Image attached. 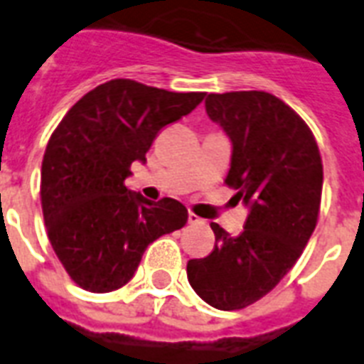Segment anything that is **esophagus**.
Wrapping results in <instances>:
<instances>
[{"instance_id": "34e87169", "label": "esophagus", "mask_w": 364, "mask_h": 364, "mask_svg": "<svg viewBox=\"0 0 364 364\" xmlns=\"http://www.w3.org/2000/svg\"><path fill=\"white\" fill-rule=\"evenodd\" d=\"M188 223L191 225H198V223H202V219L198 215H194V213H188Z\"/></svg>"}]
</instances>
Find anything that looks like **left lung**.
I'll list each match as a JSON object with an SVG mask.
<instances>
[{"instance_id":"1","label":"left lung","mask_w":364,"mask_h":364,"mask_svg":"<svg viewBox=\"0 0 364 364\" xmlns=\"http://www.w3.org/2000/svg\"><path fill=\"white\" fill-rule=\"evenodd\" d=\"M205 111L230 139L227 185L249 213L238 236L211 223L215 249L188 260L187 277L204 302L230 311L270 293L302 255L321 204L323 164L310 128L272 94H208Z\"/></svg>"}]
</instances>
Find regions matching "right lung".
<instances>
[{
    "mask_svg": "<svg viewBox=\"0 0 364 364\" xmlns=\"http://www.w3.org/2000/svg\"><path fill=\"white\" fill-rule=\"evenodd\" d=\"M204 92H168L113 79L85 94L48 139L41 166L47 234L65 272L90 293L130 282L149 243L185 227L187 208L126 187L160 128L188 115Z\"/></svg>",
    "mask_w": 364,
    "mask_h": 364,
    "instance_id": "add662e5",
    "label": "right lung"
}]
</instances>
